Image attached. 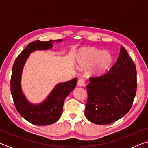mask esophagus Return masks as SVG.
Here are the masks:
<instances>
[{
    "label": "esophagus",
    "mask_w": 148,
    "mask_h": 148,
    "mask_svg": "<svg viewBox=\"0 0 148 148\" xmlns=\"http://www.w3.org/2000/svg\"><path fill=\"white\" fill-rule=\"evenodd\" d=\"M77 85L79 86H85V79L84 78H79L77 80Z\"/></svg>",
    "instance_id": "obj_1"
}]
</instances>
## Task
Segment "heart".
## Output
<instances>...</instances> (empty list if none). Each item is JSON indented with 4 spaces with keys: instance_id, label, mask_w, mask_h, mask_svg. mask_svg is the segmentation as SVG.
<instances>
[{
    "instance_id": "1",
    "label": "heart",
    "mask_w": 148,
    "mask_h": 148,
    "mask_svg": "<svg viewBox=\"0 0 148 148\" xmlns=\"http://www.w3.org/2000/svg\"><path fill=\"white\" fill-rule=\"evenodd\" d=\"M112 56L107 51H102L95 47H85L79 51L77 62L79 68L90 66V72L95 76L104 74L112 63Z\"/></svg>"
}]
</instances>
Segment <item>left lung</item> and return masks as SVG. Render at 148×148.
<instances>
[{"mask_svg": "<svg viewBox=\"0 0 148 148\" xmlns=\"http://www.w3.org/2000/svg\"><path fill=\"white\" fill-rule=\"evenodd\" d=\"M89 79L85 110L87 119L95 124L108 125L128 113L136 92V69L123 46L109 71Z\"/></svg>", "mask_w": 148, "mask_h": 148, "instance_id": "1", "label": "left lung"}]
</instances>
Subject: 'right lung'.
Returning a JSON list of instances; mask_svg holds the SVG:
<instances>
[{"instance_id":"right-lung-1","label":"right lung","mask_w":148,"mask_h":148,"mask_svg":"<svg viewBox=\"0 0 148 148\" xmlns=\"http://www.w3.org/2000/svg\"><path fill=\"white\" fill-rule=\"evenodd\" d=\"M61 42V40H56ZM51 40L34 41L29 43L15 60L12 67L10 88L17 111L27 121L36 125H47L58 120L66 97L74 89L77 77L57 84L43 103L34 105L27 101L21 89L22 69L30 53L39 49H48L53 46Z\"/></svg>"}]
</instances>
